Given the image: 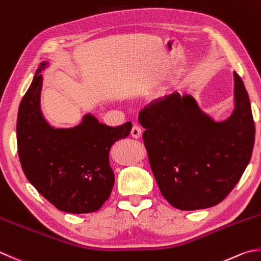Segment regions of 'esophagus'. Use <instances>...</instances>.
I'll list each match as a JSON object with an SVG mask.
<instances>
[{"label":"esophagus","mask_w":261,"mask_h":261,"mask_svg":"<svg viewBox=\"0 0 261 261\" xmlns=\"http://www.w3.org/2000/svg\"><path fill=\"white\" fill-rule=\"evenodd\" d=\"M130 134H132L133 137H134V139H140L141 135H142V130H141V128H140L139 126L135 125V126H133Z\"/></svg>","instance_id":"obj_1"}]
</instances>
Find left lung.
<instances>
[{"label":"left lung","instance_id":"obj_1","mask_svg":"<svg viewBox=\"0 0 261 261\" xmlns=\"http://www.w3.org/2000/svg\"><path fill=\"white\" fill-rule=\"evenodd\" d=\"M234 106L227 119L216 121L193 96L175 92L140 112L151 169L173 207H214L242 177L253 150L254 121L248 92L237 72Z\"/></svg>","mask_w":261,"mask_h":261}]
</instances>
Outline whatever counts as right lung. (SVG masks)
<instances>
[{"instance_id": "obj_1", "label": "right lung", "mask_w": 261, "mask_h": 261, "mask_svg": "<svg viewBox=\"0 0 261 261\" xmlns=\"http://www.w3.org/2000/svg\"><path fill=\"white\" fill-rule=\"evenodd\" d=\"M43 61L18 111L17 143L27 179L59 210L88 214L99 210L111 194L115 174L109 161L112 144L129 135L132 122L110 127L91 114L81 124L56 128L41 110Z\"/></svg>"}]
</instances>
